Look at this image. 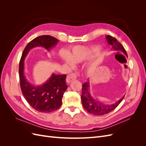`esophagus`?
I'll list each match as a JSON object with an SVG mask.
<instances>
[{"instance_id": "esophagus-1", "label": "esophagus", "mask_w": 146, "mask_h": 146, "mask_svg": "<svg viewBox=\"0 0 146 146\" xmlns=\"http://www.w3.org/2000/svg\"><path fill=\"white\" fill-rule=\"evenodd\" d=\"M76 78H77V74L76 73L70 74L67 76V78H66V82L68 83H70L72 81L76 80Z\"/></svg>"}]
</instances>
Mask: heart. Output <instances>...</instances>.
<instances>
[{
	"label": "heart",
	"mask_w": 146,
	"mask_h": 146,
	"mask_svg": "<svg viewBox=\"0 0 146 146\" xmlns=\"http://www.w3.org/2000/svg\"><path fill=\"white\" fill-rule=\"evenodd\" d=\"M100 51V48L94 47L88 48L84 46H76L72 48L70 53L61 50L60 56L64 63L70 68L74 67L75 63H81L93 56Z\"/></svg>",
	"instance_id": "obj_1"
}]
</instances>
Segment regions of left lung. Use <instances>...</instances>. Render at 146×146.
Instances as JSON below:
<instances>
[{
    "instance_id": "obj_1",
    "label": "left lung",
    "mask_w": 146,
    "mask_h": 146,
    "mask_svg": "<svg viewBox=\"0 0 146 146\" xmlns=\"http://www.w3.org/2000/svg\"><path fill=\"white\" fill-rule=\"evenodd\" d=\"M105 38L108 44L111 45L113 50L116 52H122L126 56H127V52L125 51L124 47L122 46L120 42L117 41L116 38L109 36V35L106 36ZM90 80L89 78H88V81L82 85V94L81 96L82 102L84 108L88 113L96 116L104 115V114L113 111L121 102L125 96V95L123 96L121 99L116 102L115 103L111 104H104L103 102L97 100L92 96L90 92Z\"/></svg>"
}]
</instances>
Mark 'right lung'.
Returning a JSON list of instances; mask_svg holds the SVG:
<instances>
[{"instance_id": "add662e5", "label": "right lung", "mask_w": 146, "mask_h": 146, "mask_svg": "<svg viewBox=\"0 0 146 146\" xmlns=\"http://www.w3.org/2000/svg\"><path fill=\"white\" fill-rule=\"evenodd\" d=\"M58 41V39L49 35L35 38L26 46L19 62V75L22 92L29 104L39 112L50 113L61 107L63 94L68 88L66 83V75L53 73L42 85H32L24 75L25 58L32 48L42 47L50 51Z\"/></svg>"}]
</instances>
